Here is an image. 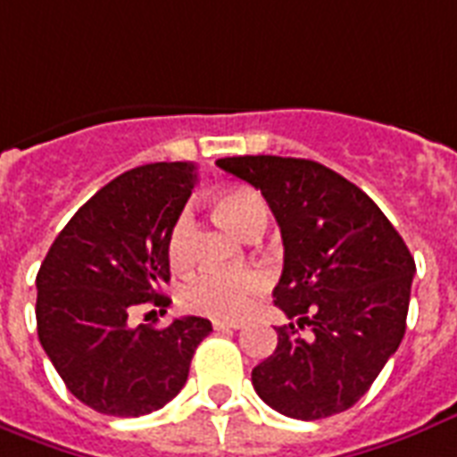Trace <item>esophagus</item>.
<instances>
[{
	"mask_svg": "<svg viewBox=\"0 0 457 457\" xmlns=\"http://www.w3.org/2000/svg\"><path fill=\"white\" fill-rule=\"evenodd\" d=\"M212 327H214V331H236V328H240V324H238V321H221V320H217V321H214V324H212Z\"/></svg>",
	"mask_w": 457,
	"mask_h": 457,
	"instance_id": "1",
	"label": "esophagus"
}]
</instances>
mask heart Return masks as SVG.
I'll return each instance as SVG.
<instances>
[{
  "label": "heart",
  "instance_id": "1",
  "mask_svg": "<svg viewBox=\"0 0 457 457\" xmlns=\"http://www.w3.org/2000/svg\"><path fill=\"white\" fill-rule=\"evenodd\" d=\"M214 207L243 238H250L257 228H267V203L254 190H221L214 197ZM190 236H193V217L188 210H183L173 221L166 243V253L173 267L188 264ZM264 291H267V277L260 271H238V274L200 271L180 286V305L212 320L238 321L253 312Z\"/></svg>",
  "mask_w": 457,
  "mask_h": 457
}]
</instances>
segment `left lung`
Returning a JSON list of instances; mask_svg holds the SVG:
<instances>
[{
    "label": "left lung",
    "mask_w": 457,
    "mask_h": 457,
    "mask_svg": "<svg viewBox=\"0 0 457 457\" xmlns=\"http://www.w3.org/2000/svg\"><path fill=\"white\" fill-rule=\"evenodd\" d=\"M267 200L284 240L274 305L298 324L278 327L277 350L253 370L269 408L321 420L353 408L405 334L415 260L355 183L312 159H217ZM311 327L310 337L298 328Z\"/></svg>",
    "instance_id": "left-lung-1"
}]
</instances>
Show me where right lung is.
<instances>
[{"label":"right lung","instance_id":"right-lung-1","mask_svg":"<svg viewBox=\"0 0 457 457\" xmlns=\"http://www.w3.org/2000/svg\"><path fill=\"white\" fill-rule=\"evenodd\" d=\"M193 162H157L121 173L63 226L42 262L37 336L66 388L87 408L140 417L164 408L188 379L210 336L203 317L133 327L140 307L164 314L171 300L169 231L188 203Z\"/></svg>","mask_w":457,"mask_h":457}]
</instances>
